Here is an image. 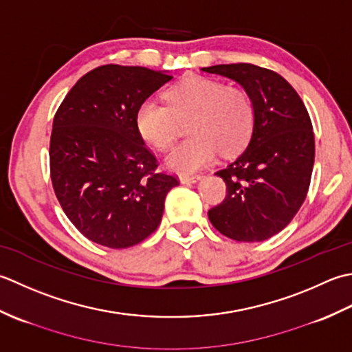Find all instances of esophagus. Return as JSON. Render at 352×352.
<instances>
[{
	"label": "esophagus",
	"mask_w": 352,
	"mask_h": 352,
	"mask_svg": "<svg viewBox=\"0 0 352 352\" xmlns=\"http://www.w3.org/2000/svg\"><path fill=\"white\" fill-rule=\"evenodd\" d=\"M200 179H202V176H199V175H195V176L182 175V176H179V181H181V184H195V182H199Z\"/></svg>",
	"instance_id": "1"
}]
</instances>
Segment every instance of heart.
I'll use <instances>...</instances> for the list:
<instances>
[{"instance_id": "obj_1", "label": "heart", "mask_w": 352, "mask_h": 352, "mask_svg": "<svg viewBox=\"0 0 352 352\" xmlns=\"http://www.w3.org/2000/svg\"><path fill=\"white\" fill-rule=\"evenodd\" d=\"M166 103L146 98L135 112L141 138L157 150L173 144L179 121H188L190 140L181 142L166 157L176 173L190 175L216 160L219 152L231 156L248 144L254 132L255 109L245 91L208 77L191 76L166 91Z\"/></svg>"}]
</instances>
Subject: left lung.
<instances>
[{"label": "left lung", "instance_id": "obj_1", "mask_svg": "<svg viewBox=\"0 0 352 352\" xmlns=\"http://www.w3.org/2000/svg\"><path fill=\"white\" fill-rule=\"evenodd\" d=\"M231 78L255 109L246 148L217 176L228 195L208 211L212 226L235 241H263L290 223L304 204L314 166V133L302 100L274 71L229 63L202 68Z\"/></svg>", "mask_w": 352, "mask_h": 352}]
</instances>
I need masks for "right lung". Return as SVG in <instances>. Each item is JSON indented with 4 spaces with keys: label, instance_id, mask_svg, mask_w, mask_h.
<instances>
[{
    "label": "right lung",
    "instance_id": "right-lung-1",
    "mask_svg": "<svg viewBox=\"0 0 352 352\" xmlns=\"http://www.w3.org/2000/svg\"><path fill=\"white\" fill-rule=\"evenodd\" d=\"M168 71L103 65L63 98L50 140L52 182L62 210L86 239L112 249L138 245L160 226L175 176L135 124L141 102L171 80Z\"/></svg>",
    "mask_w": 352,
    "mask_h": 352
}]
</instances>
